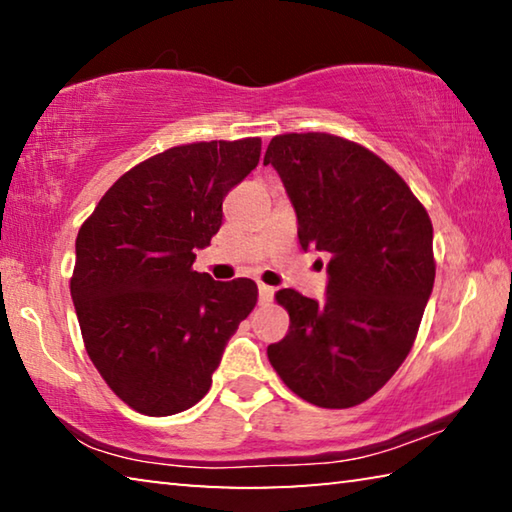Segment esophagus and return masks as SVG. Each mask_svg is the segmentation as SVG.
Masks as SVG:
<instances>
[{
  "instance_id": "esophagus-1",
  "label": "esophagus",
  "mask_w": 512,
  "mask_h": 512,
  "mask_svg": "<svg viewBox=\"0 0 512 512\" xmlns=\"http://www.w3.org/2000/svg\"><path fill=\"white\" fill-rule=\"evenodd\" d=\"M273 293H275L273 287H268V284L259 282V305H268V302L273 300Z\"/></svg>"
}]
</instances>
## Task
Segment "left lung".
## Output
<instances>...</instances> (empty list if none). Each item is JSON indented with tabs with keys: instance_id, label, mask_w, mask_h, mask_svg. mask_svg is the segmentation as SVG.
Listing matches in <instances>:
<instances>
[{
	"instance_id": "1",
	"label": "left lung",
	"mask_w": 512,
	"mask_h": 512,
	"mask_svg": "<svg viewBox=\"0 0 512 512\" xmlns=\"http://www.w3.org/2000/svg\"><path fill=\"white\" fill-rule=\"evenodd\" d=\"M264 164L296 207L300 246L329 253L323 305L275 293L291 325L268 361L305 402L350 409L413 348L436 277L431 219L391 164L339 135H275Z\"/></svg>"
}]
</instances>
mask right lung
<instances>
[{
  "mask_svg": "<svg viewBox=\"0 0 512 512\" xmlns=\"http://www.w3.org/2000/svg\"><path fill=\"white\" fill-rule=\"evenodd\" d=\"M259 153V137L171 146L128 169L81 225L69 291L85 350L137 413L162 418L201 402L257 305L253 280L216 282L192 266Z\"/></svg>",
  "mask_w": 512,
  "mask_h": 512,
  "instance_id": "right-lung-1",
  "label": "right lung"
}]
</instances>
